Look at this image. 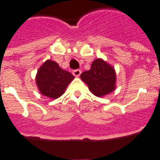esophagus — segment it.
<instances>
[{
    "mask_svg": "<svg viewBox=\"0 0 160 160\" xmlns=\"http://www.w3.org/2000/svg\"><path fill=\"white\" fill-rule=\"evenodd\" d=\"M72 73H73V74L75 76V77H78V76L81 74V70H73V72H72Z\"/></svg>",
    "mask_w": 160,
    "mask_h": 160,
    "instance_id": "1",
    "label": "esophagus"
}]
</instances>
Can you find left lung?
I'll use <instances>...</instances> for the list:
<instances>
[{
  "label": "left lung",
  "mask_w": 160,
  "mask_h": 160,
  "mask_svg": "<svg viewBox=\"0 0 160 160\" xmlns=\"http://www.w3.org/2000/svg\"><path fill=\"white\" fill-rule=\"evenodd\" d=\"M81 79L87 83L93 94L102 97L110 94L115 89L116 74L114 68L101 58L92 62L90 70L80 75Z\"/></svg>",
  "instance_id": "1"
}]
</instances>
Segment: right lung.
Instances as JSON below:
<instances>
[{"mask_svg": "<svg viewBox=\"0 0 160 160\" xmlns=\"http://www.w3.org/2000/svg\"><path fill=\"white\" fill-rule=\"evenodd\" d=\"M73 78V75L62 70L57 62L47 60L37 73L36 83L41 94L56 99L64 94Z\"/></svg>", "mask_w": 160, "mask_h": 160, "instance_id": "obj_1", "label": "right lung"}]
</instances>
